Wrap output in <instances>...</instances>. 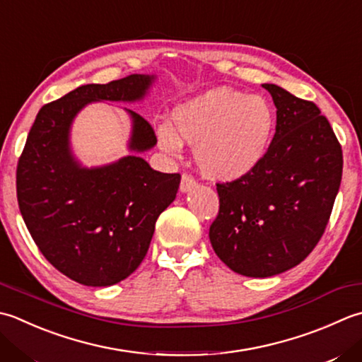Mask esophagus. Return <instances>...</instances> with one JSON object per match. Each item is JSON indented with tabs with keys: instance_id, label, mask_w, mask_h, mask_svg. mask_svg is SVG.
<instances>
[{
	"instance_id": "obj_1",
	"label": "esophagus",
	"mask_w": 362,
	"mask_h": 362,
	"mask_svg": "<svg viewBox=\"0 0 362 362\" xmlns=\"http://www.w3.org/2000/svg\"><path fill=\"white\" fill-rule=\"evenodd\" d=\"M194 187H196L194 177L189 175V174H183L182 180H180V191H182V193H188V191H191Z\"/></svg>"
}]
</instances>
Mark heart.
<instances>
[{
    "label": "heart",
    "mask_w": 362,
    "mask_h": 362,
    "mask_svg": "<svg viewBox=\"0 0 362 362\" xmlns=\"http://www.w3.org/2000/svg\"><path fill=\"white\" fill-rule=\"evenodd\" d=\"M274 111L265 98L215 88L175 106L171 127L158 129L163 151L194 146V161L211 180L233 182L251 174L267 157L274 134Z\"/></svg>",
    "instance_id": "heart-1"
}]
</instances>
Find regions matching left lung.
I'll use <instances>...</instances> for the list:
<instances>
[{"mask_svg":"<svg viewBox=\"0 0 362 362\" xmlns=\"http://www.w3.org/2000/svg\"><path fill=\"white\" fill-rule=\"evenodd\" d=\"M276 106V133L260 166L216 183L210 243L232 272L270 278L306 259L322 238L342 180V148L317 105L262 84Z\"/></svg>","mask_w":362,"mask_h":362,"instance_id":"1","label":"left lung"}]
</instances>
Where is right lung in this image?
<instances>
[{
  "label": "right lung",
  "mask_w": 362,
  "mask_h": 362,
  "mask_svg": "<svg viewBox=\"0 0 362 362\" xmlns=\"http://www.w3.org/2000/svg\"><path fill=\"white\" fill-rule=\"evenodd\" d=\"M155 75L84 84L42 106L17 166L20 214L34 243L56 270L90 287H108L146 257L163 210L175 199L180 174L155 171L138 153L157 144L153 129L132 110L133 155L88 168L75 158L70 129L94 102H139Z\"/></svg>",
  "instance_id": "right-lung-1"
}]
</instances>
